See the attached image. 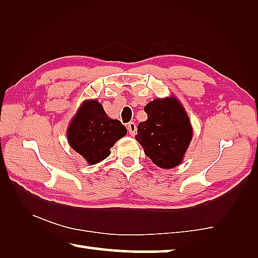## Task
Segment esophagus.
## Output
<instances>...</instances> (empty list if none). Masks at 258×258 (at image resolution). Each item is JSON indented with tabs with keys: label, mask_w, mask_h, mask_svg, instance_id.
Returning a JSON list of instances; mask_svg holds the SVG:
<instances>
[{
	"label": "esophagus",
	"mask_w": 258,
	"mask_h": 258,
	"mask_svg": "<svg viewBox=\"0 0 258 258\" xmlns=\"http://www.w3.org/2000/svg\"><path fill=\"white\" fill-rule=\"evenodd\" d=\"M126 128H128V132H129L130 135H135V134H136L137 128H136V124H135L134 122H129V123L126 124Z\"/></svg>",
	"instance_id": "esophagus-1"
}]
</instances>
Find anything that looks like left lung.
Listing matches in <instances>:
<instances>
[{
  "mask_svg": "<svg viewBox=\"0 0 258 258\" xmlns=\"http://www.w3.org/2000/svg\"><path fill=\"white\" fill-rule=\"evenodd\" d=\"M144 109L147 120L139 122L136 139L146 157L160 168L178 166L192 139L186 112L174 97L155 99Z\"/></svg>",
  "mask_w": 258,
  "mask_h": 258,
  "instance_id": "1",
  "label": "left lung"
}]
</instances>
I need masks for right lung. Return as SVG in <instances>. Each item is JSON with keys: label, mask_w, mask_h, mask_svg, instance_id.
I'll return each instance as SVG.
<instances>
[{"label": "right lung", "mask_w": 258, "mask_h": 258, "mask_svg": "<svg viewBox=\"0 0 258 258\" xmlns=\"http://www.w3.org/2000/svg\"><path fill=\"white\" fill-rule=\"evenodd\" d=\"M126 134V128L119 120H112L97 100L84 101L72 120L67 138L74 151L95 164L106 159L109 149L117 139Z\"/></svg>", "instance_id": "add662e5"}]
</instances>
